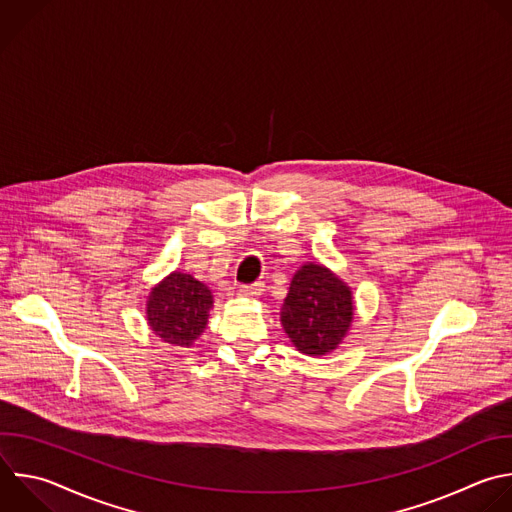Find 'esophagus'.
Instances as JSON below:
<instances>
[{
	"mask_svg": "<svg viewBox=\"0 0 512 512\" xmlns=\"http://www.w3.org/2000/svg\"><path fill=\"white\" fill-rule=\"evenodd\" d=\"M263 291H265V285H263V283L241 285V287H239V297H249V299H255V297L263 295Z\"/></svg>",
	"mask_w": 512,
	"mask_h": 512,
	"instance_id": "34e87169",
	"label": "esophagus"
}]
</instances>
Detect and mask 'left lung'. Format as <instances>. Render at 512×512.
<instances>
[{
    "label": "left lung",
    "instance_id": "8db88e82",
    "mask_svg": "<svg viewBox=\"0 0 512 512\" xmlns=\"http://www.w3.org/2000/svg\"><path fill=\"white\" fill-rule=\"evenodd\" d=\"M354 321L348 283L319 263H305L291 279L281 307V325L297 352L319 358L331 354Z\"/></svg>",
    "mask_w": 512,
    "mask_h": 512
}]
</instances>
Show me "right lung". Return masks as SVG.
Wrapping results in <instances>:
<instances>
[{"instance_id":"1","label":"right lung","mask_w":512,"mask_h":512,"mask_svg":"<svg viewBox=\"0 0 512 512\" xmlns=\"http://www.w3.org/2000/svg\"><path fill=\"white\" fill-rule=\"evenodd\" d=\"M213 307L211 289L189 273L173 271L150 289L146 321L162 342L191 348L207 327Z\"/></svg>"}]
</instances>
